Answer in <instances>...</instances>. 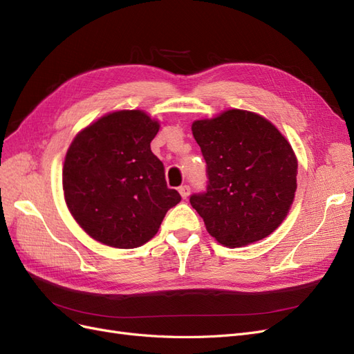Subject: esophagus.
I'll list each match as a JSON object with an SVG mask.
<instances>
[{
  "instance_id": "esophagus-1",
  "label": "esophagus",
  "mask_w": 354,
  "mask_h": 354,
  "mask_svg": "<svg viewBox=\"0 0 354 354\" xmlns=\"http://www.w3.org/2000/svg\"><path fill=\"white\" fill-rule=\"evenodd\" d=\"M189 192H191V188H189V185H182V187L179 188V194H180V197L184 198V200H187V198H188Z\"/></svg>"
}]
</instances>
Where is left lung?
I'll list each match as a JSON object with an SVG mask.
<instances>
[{
	"mask_svg": "<svg viewBox=\"0 0 354 354\" xmlns=\"http://www.w3.org/2000/svg\"><path fill=\"white\" fill-rule=\"evenodd\" d=\"M207 163V191L192 194L191 206L207 232L226 247L270 235L287 218L297 189V157L263 116L231 109L192 123Z\"/></svg>",
	"mask_w": 354,
	"mask_h": 354,
	"instance_id": "left-lung-1",
	"label": "left lung"
}]
</instances>
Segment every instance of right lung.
Here are the masks:
<instances>
[{"mask_svg": "<svg viewBox=\"0 0 354 354\" xmlns=\"http://www.w3.org/2000/svg\"><path fill=\"white\" fill-rule=\"evenodd\" d=\"M158 129L160 123L142 110H119L88 124L72 141L63 166L64 200L95 241L140 247L180 201L151 151Z\"/></svg>", "mask_w": 354, "mask_h": 354, "instance_id": "add662e5", "label": "right lung"}]
</instances>
